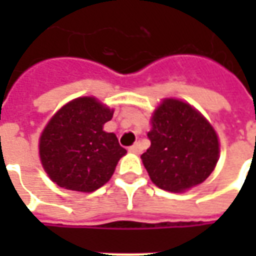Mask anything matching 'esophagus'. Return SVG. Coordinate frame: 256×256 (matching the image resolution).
<instances>
[{
	"label": "esophagus",
	"mask_w": 256,
	"mask_h": 256,
	"mask_svg": "<svg viewBox=\"0 0 256 256\" xmlns=\"http://www.w3.org/2000/svg\"><path fill=\"white\" fill-rule=\"evenodd\" d=\"M141 150H142V146H141L140 142H136V144H133L132 146H128V150H130V152H133V154H140Z\"/></svg>",
	"instance_id": "1"
}]
</instances>
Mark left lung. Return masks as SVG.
<instances>
[{
    "label": "left lung",
    "mask_w": 256,
    "mask_h": 256,
    "mask_svg": "<svg viewBox=\"0 0 256 256\" xmlns=\"http://www.w3.org/2000/svg\"><path fill=\"white\" fill-rule=\"evenodd\" d=\"M150 146L141 155L152 182L184 192L207 180L220 155L216 133L193 106L167 98L152 116Z\"/></svg>",
    "instance_id": "1"
}]
</instances>
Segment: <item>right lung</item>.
Masks as SVG:
<instances>
[{
    "mask_svg": "<svg viewBox=\"0 0 256 256\" xmlns=\"http://www.w3.org/2000/svg\"><path fill=\"white\" fill-rule=\"evenodd\" d=\"M114 111L93 97L68 102L40 138V156L49 178L62 188L93 192L110 181L126 154L116 136L102 130Z\"/></svg>",
    "mask_w": 256,
    "mask_h": 256,
    "instance_id": "right-lung-1",
    "label": "right lung"
}]
</instances>
